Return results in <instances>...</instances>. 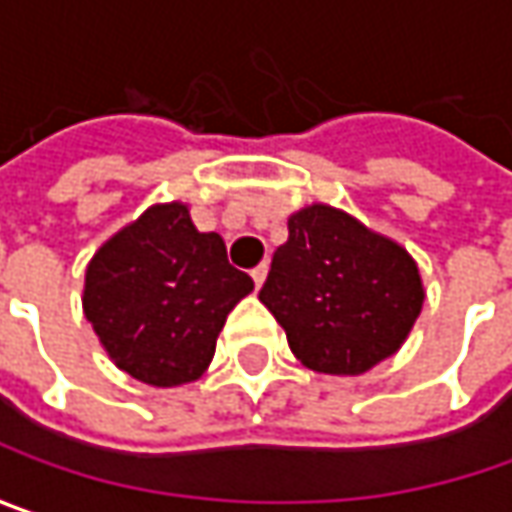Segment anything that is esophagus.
I'll use <instances>...</instances> for the list:
<instances>
[{"mask_svg": "<svg viewBox=\"0 0 512 512\" xmlns=\"http://www.w3.org/2000/svg\"><path fill=\"white\" fill-rule=\"evenodd\" d=\"M266 275H269V263H266V260H263V263H260V266H257V269H252V280H255V286H257V289H260V286H263V280H266Z\"/></svg>", "mask_w": 512, "mask_h": 512, "instance_id": "34e87169", "label": "esophagus"}]
</instances>
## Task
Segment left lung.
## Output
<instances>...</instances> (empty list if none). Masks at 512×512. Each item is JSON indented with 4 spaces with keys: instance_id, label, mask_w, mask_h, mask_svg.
I'll return each mask as SVG.
<instances>
[{
    "instance_id": "1",
    "label": "left lung",
    "mask_w": 512,
    "mask_h": 512,
    "mask_svg": "<svg viewBox=\"0 0 512 512\" xmlns=\"http://www.w3.org/2000/svg\"><path fill=\"white\" fill-rule=\"evenodd\" d=\"M260 303L303 367L364 375L395 355L424 306L418 263L392 237L326 203L289 214Z\"/></svg>"
}]
</instances>
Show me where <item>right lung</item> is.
I'll use <instances>...</instances> for the list:
<instances>
[{"label": "right lung", "instance_id": "add662e5", "mask_svg": "<svg viewBox=\"0 0 512 512\" xmlns=\"http://www.w3.org/2000/svg\"><path fill=\"white\" fill-rule=\"evenodd\" d=\"M255 289L217 232H197L189 206L154 203L111 234L85 269L82 312L102 349L148 387L197 381L234 306Z\"/></svg>", "mask_w": 512, "mask_h": 512}]
</instances>
